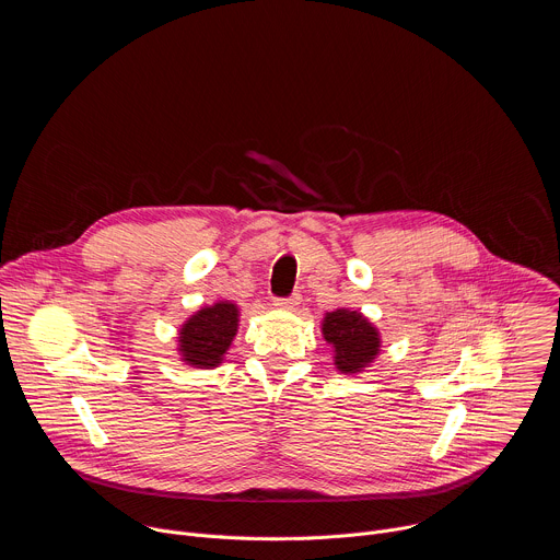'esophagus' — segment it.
Returning a JSON list of instances; mask_svg holds the SVG:
<instances>
[{
    "mask_svg": "<svg viewBox=\"0 0 560 560\" xmlns=\"http://www.w3.org/2000/svg\"><path fill=\"white\" fill-rule=\"evenodd\" d=\"M299 303H301V296H299V294H292V296H288V299H275V307L288 310V312H294V310L299 307Z\"/></svg>",
    "mask_w": 560,
    "mask_h": 560,
    "instance_id": "34e87169",
    "label": "esophagus"
}]
</instances>
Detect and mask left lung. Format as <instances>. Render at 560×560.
<instances>
[{"label":"left lung","instance_id":"obj_1","mask_svg":"<svg viewBox=\"0 0 560 560\" xmlns=\"http://www.w3.org/2000/svg\"><path fill=\"white\" fill-rule=\"evenodd\" d=\"M322 335L332 346L335 365L341 374H359L374 363L381 352V332L359 310L339 307L326 312Z\"/></svg>","mask_w":560,"mask_h":560}]
</instances>
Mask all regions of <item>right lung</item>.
<instances>
[{
  "label": "right lung",
  "instance_id": "right-lung-1",
  "mask_svg": "<svg viewBox=\"0 0 560 560\" xmlns=\"http://www.w3.org/2000/svg\"><path fill=\"white\" fill-rule=\"evenodd\" d=\"M238 330V307L232 301H217L199 307L179 328V359L197 370H212L223 363Z\"/></svg>",
  "mask_w": 560,
  "mask_h": 560
}]
</instances>
